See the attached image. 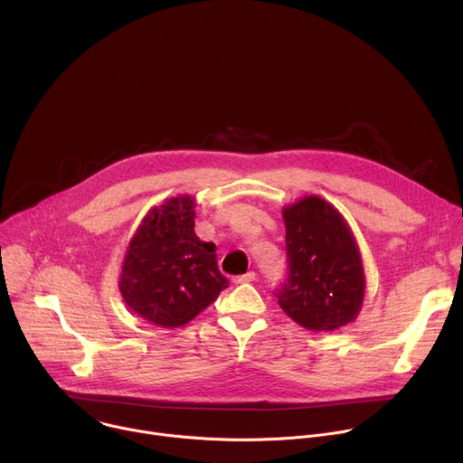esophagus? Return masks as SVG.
Here are the masks:
<instances>
[{"mask_svg":"<svg viewBox=\"0 0 463 463\" xmlns=\"http://www.w3.org/2000/svg\"><path fill=\"white\" fill-rule=\"evenodd\" d=\"M256 280V273L254 271H249L245 275H240L234 279V284H247V282H254Z\"/></svg>","mask_w":463,"mask_h":463,"instance_id":"obj_1","label":"esophagus"}]
</instances>
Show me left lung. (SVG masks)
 <instances>
[{"label": "left lung", "instance_id": "1", "mask_svg": "<svg viewBox=\"0 0 463 463\" xmlns=\"http://www.w3.org/2000/svg\"><path fill=\"white\" fill-rule=\"evenodd\" d=\"M288 279L277 289L288 317L311 332L355 320L364 300L359 247L343 214L318 195L284 207Z\"/></svg>", "mask_w": 463, "mask_h": 463}]
</instances>
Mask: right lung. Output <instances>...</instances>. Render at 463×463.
<instances>
[{
    "instance_id": "1",
    "label": "right lung",
    "mask_w": 463,
    "mask_h": 463,
    "mask_svg": "<svg viewBox=\"0 0 463 463\" xmlns=\"http://www.w3.org/2000/svg\"><path fill=\"white\" fill-rule=\"evenodd\" d=\"M194 197H170L152 209L129 241L118 289L126 306L159 327H179L229 286L216 245L194 232Z\"/></svg>"
}]
</instances>
